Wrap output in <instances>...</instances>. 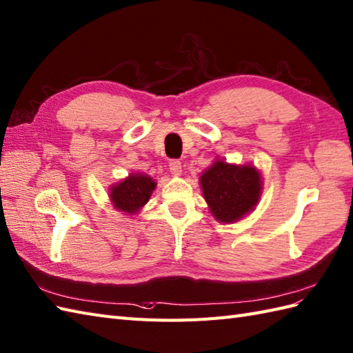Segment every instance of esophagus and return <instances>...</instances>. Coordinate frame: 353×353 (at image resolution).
Segmentation results:
<instances>
[{"mask_svg":"<svg viewBox=\"0 0 353 353\" xmlns=\"http://www.w3.org/2000/svg\"><path fill=\"white\" fill-rule=\"evenodd\" d=\"M170 171H171V174L179 176L180 173H182V162L177 159H171L170 161Z\"/></svg>","mask_w":353,"mask_h":353,"instance_id":"obj_1","label":"esophagus"}]
</instances>
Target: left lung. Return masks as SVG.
<instances>
[{"mask_svg": "<svg viewBox=\"0 0 353 353\" xmlns=\"http://www.w3.org/2000/svg\"><path fill=\"white\" fill-rule=\"evenodd\" d=\"M209 209L221 223H234L248 214L260 199L259 171L250 165H230L216 161L200 177Z\"/></svg>", "mask_w": 353, "mask_h": 353, "instance_id": "1", "label": "left lung"}]
</instances>
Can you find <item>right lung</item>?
Instances as JSON below:
<instances>
[{
	"label": "right lung",
	"instance_id": "obj_1",
	"mask_svg": "<svg viewBox=\"0 0 353 353\" xmlns=\"http://www.w3.org/2000/svg\"><path fill=\"white\" fill-rule=\"evenodd\" d=\"M157 183L147 174H130L119 185L111 188V200L119 210L135 214L149 201Z\"/></svg>",
	"mask_w": 353,
	"mask_h": 353
}]
</instances>
